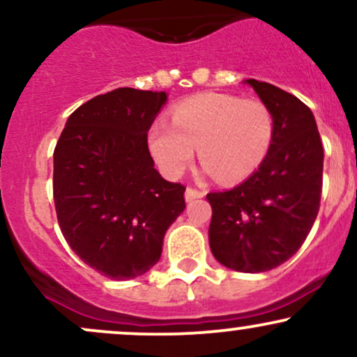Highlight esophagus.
Wrapping results in <instances>:
<instances>
[{"mask_svg": "<svg viewBox=\"0 0 357 357\" xmlns=\"http://www.w3.org/2000/svg\"><path fill=\"white\" fill-rule=\"evenodd\" d=\"M204 195H206V192H204L203 190H196V188H186L184 198H186V202H192V199L203 198Z\"/></svg>", "mask_w": 357, "mask_h": 357, "instance_id": "34e87169", "label": "esophagus"}]
</instances>
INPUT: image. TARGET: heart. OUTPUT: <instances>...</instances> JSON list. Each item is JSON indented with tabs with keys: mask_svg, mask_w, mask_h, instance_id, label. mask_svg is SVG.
I'll use <instances>...</instances> for the list:
<instances>
[{
	"mask_svg": "<svg viewBox=\"0 0 357 357\" xmlns=\"http://www.w3.org/2000/svg\"><path fill=\"white\" fill-rule=\"evenodd\" d=\"M275 136L267 104L230 93H202L171 112V124L155 121L149 149L167 176L184 173L198 147L199 161L223 183H236L264 165Z\"/></svg>",
	"mask_w": 357,
	"mask_h": 357,
	"instance_id": "b5f03b06",
	"label": "heart"
}]
</instances>
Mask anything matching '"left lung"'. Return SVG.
Segmentation results:
<instances>
[{"instance_id":"obj_1","label":"left lung","mask_w":357,"mask_h":357,"mask_svg":"<svg viewBox=\"0 0 357 357\" xmlns=\"http://www.w3.org/2000/svg\"><path fill=\"white\" fill-rule=\"evenodd\" d=\"M245 82L272 110V147L248 179L206 199L213 255L236 272L258 273L289 260L309 235L321 206L324 149L304 102L267 82Z\"/></svg>"}]
</instances>
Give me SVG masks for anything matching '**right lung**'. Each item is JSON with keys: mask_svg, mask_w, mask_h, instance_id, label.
I'll return each instance as SVG.
<instances>
[{"mask_svg": "<svg viewBox=\"0 0 357 357\" xmlns=\"http://www.w3.org/2000/svg\"><path fill=\"white\" fill-rule=\"evenodd\" d=\"M166 100V92L130 87L93 97L72 112L53 151L60 230L82 261L114 280L153 268L186 208V188L155 171L147 147Z\"/></svg>", "mask_w": 357, "mask_h": 357, "instance_id": "right-lung-1", "label": "right lung"}]
</instances>
